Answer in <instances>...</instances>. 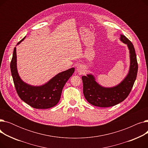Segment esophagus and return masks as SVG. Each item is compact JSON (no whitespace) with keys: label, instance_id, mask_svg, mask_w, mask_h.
Returning <instances> with one entry per match:
<instances>
[{"label":"esophagus","instance_id":"obj_1","mask_svg":"<svg viewBox=\"0 0 148 148\" xmlns=\"http://www.w3.org/2000/svg\"><path fill=\"white\" fill-rule=\"evenodd\" d=\"M84 71V67L83 66L81 65H79L77 66V71L79 73H83Z\"/></svg>","mask_w":148,"mask_h":148}]
</instances>
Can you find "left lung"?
<instances>
[{
	"label": "left lung",
	"instance_id": "1",
	"mask_svg": "<svg viewBox=\"0 0 148 148\" xmlns=\"http://www.w3.org/2000/svg\"><path fill=\"white\" fill-rule=\"evenodd\" d=\"M120 40L127 45L130 58L129 72L121 83L112 88H105L99 85L92 74L82 77L84 96L93 106L100 107L114 106L125 99L133 88L138 71L135 49L133 44L125 35H121Z\"/></svg>",
	"mask_w": 148,
	"mask_h": 148
}]
</instances>
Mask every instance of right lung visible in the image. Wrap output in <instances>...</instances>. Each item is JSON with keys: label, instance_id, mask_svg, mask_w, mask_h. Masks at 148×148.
Listing matches in <instances>:
<instances>
[{"label": "right lung", "instance_id": "obj_1", "mask_svg": "<svg viewBox=\"0 0 148 148\" xmlns=\"http://www.w3.org/2000/svg\"><path fill=\"white\" fill-rule=\"evenodd\" d=\"M25 38L26 36L23 38L17 45ZM10 67L15 88L19 97L30 106L39 109L49 108L59 103L64 85L75 70L74 68H71L61 72L42 86H31L23 82L18 75L17 68L16 47L14 49Z\"/></svg>", "mask_w": 148, "mask_h": 148}]
</instances>
